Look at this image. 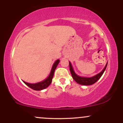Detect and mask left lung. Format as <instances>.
<instances>
[{
  "label": "left lung",
  "instance_id": "obj_1",
  "mask_svg": "<svg viewBox=\"0 0 123 123\" xmlns=\"http://www.w3.org/2000/svg\"><path fill=\"white\" fill-rule=\"evenodd\" d=\"M69 69L70 73H71L73 79L74 80V81H76V83H77L78 84H81V85H84V86H89V85H92V84H94V83L97 82L98 80L101 78V77L104 73V72L106 68L107 65H108V63H106V66L104 68V69H103L102 71L100 73H99L98 74H96L95 76H92V77H81V76H79L77 75V74H76L75 72L73 70V67L72 66L71 63L70 62H69Z\"/></svg>",
  "mask_w": 123,
  "mask_h": 123
}]
</instances>
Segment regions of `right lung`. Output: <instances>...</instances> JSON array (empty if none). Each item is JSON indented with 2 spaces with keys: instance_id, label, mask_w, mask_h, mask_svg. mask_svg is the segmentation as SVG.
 Listing matches in <instances>:
<instances>
[{
  "instance_id": "add662e5",
  "label": "right lung",
  "mask_w": 123,
  "mask_h": 123,
  "mask_svg": "<svg viewBox=\"0 0 123 123\" xmlns=\"http://www.w3.org/2000/svg\"><path fill=\"white\" fill-rule=\"evenodd\" d=\"M59 62H60V60H57L53 64V67H52L51 70L50 74L48 76L47 78L45 80H44L43 81H40V82L37 83H35V84H31V83L25 82L24 81H23L24 83L26 86H28V87H30L31 88L33 89V90H36V91H40V90H44V89L46 88L47 87H48L50 86V84L52 82V79H53V78L55 70L56 68H57Z\"/></svg>"
}]
</instances>
